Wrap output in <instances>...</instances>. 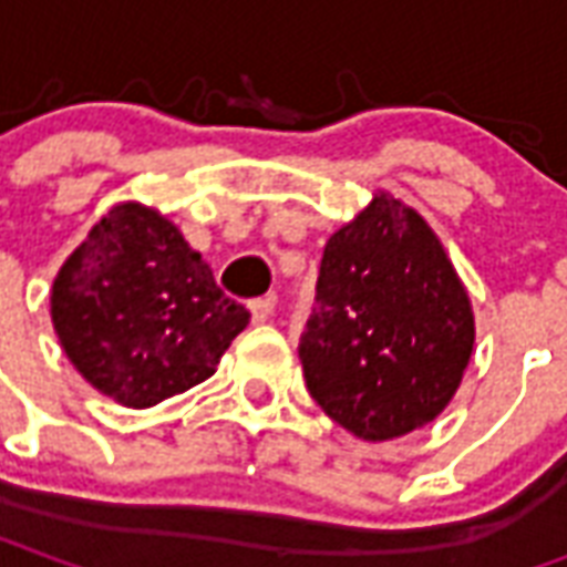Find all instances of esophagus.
I'll return each instance as SVG.
<instances>
[{
    "instance_id": "obj_1",
    "label": "esophagus",
    "mask_w": 567,
    "mask_h": 567,
    "mask_svg": "<svg viewBox=\"0 0 567 567\" xmlns=\"http://www.w3.org/2000/svg\"><path fill=\"white\" fill-rule=\"evenodd\" d=\"M248 309H251V321H255V324H264V321L272 316V309H276V297H255V300L248 303Z\"/></svg>"
}]
</instances>
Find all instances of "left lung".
<instances>
[{
	"mask_svg": "<svg viewBox=\"0 0 567 567\" xmlns=\"http://www.w3.org/2000/svg\"><path fill=\"white\" fill-rule=\"evenodd\" d=\"M474 349V312L440 239L380 194L321 255L300 364L316 404L361 440L437 416Z\"/></svg>",
	"mask_w": 567,
	"mask_h": 567,
	"instance_id": "8db88e82",
	"label": "left lung"
}]
</instances>
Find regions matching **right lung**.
<instances>
[{
    "label": "right lung",
    "mask_w": 567,
    "mask_h": 567,
    "mask_svg": "<svg viewBox=\"0 0 567 567\" xmlns=\"http://www.w3.org/2000/svg\"><path fill=\"white\" fill-rule=\"evenodd\" d=\"M51 316L81 377L136 410L209 380L251 319L178 227L136 203L112 209L72 251Z\"/></svg>",
    "instance_id": "right-lung-1"
}]
</instances>
